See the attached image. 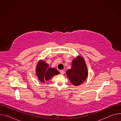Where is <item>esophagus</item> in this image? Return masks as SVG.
Segmentation results:
<instances>
[{
  "instance_id": "34e87169",
  "label": "esophagus",
  "mask_w": 121,
  "mask_h": 121,
  "mask_svg": "<svg viewBox=\"0 0 121 121\" xmlns=\"http://www.w3.org/2000/svg\"><path fill=\"white\" fill-rule=\"evenodd\" d=\"M60 72L61 74H64L65 73V71L63 70H61L60 71Z\"/></svg>"
}]
</instances>
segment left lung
Returning a JSON list of instances; mask_svg holds the SVG:
<instances>
[{"label":"left lung","mask_w":121,"mask_h":121,"mask_svg":"<svg viewBox=\"0 0 121 121\" xmlns=\"http://www.w3.org/2000/svg\"><path fill=\"white\" fill-rule=\"evenodd\" d=\"M66 74L70 82L75 86L84 82L88 77V70L84 60L81 56L78 57L72 62L71 68L66 71Z\"/></svg>","instance_id":"left-lung-1"}]
</instances>
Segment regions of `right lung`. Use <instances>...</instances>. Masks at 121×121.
Listing matches in <instances>:
<instances>
[{
  "label": "right lung",
  "mask_w": 121,
  "mask_h": 121,
  "mask_svg": "<svg viewBox=\"0 0 121 121\" xmlns=\"http://www.w3.org/2000/svg\"><path fill=\"white\" fill-rule=\"evenodd\" d=\"M59 74L56 69L49 68V65L44 61H39L36 67V74L40 81L44 82L45 80H49L53 76Z\"/></svg>",
  "instance_id": "right-lung-1"
}]
</instances>
